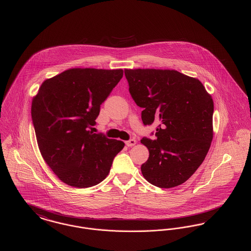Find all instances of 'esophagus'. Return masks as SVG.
Listing matches in <instances>:
<instances>
[{
    "label": "esophagus",
    "instance_id": "esophagus-1",
    "mask_svg": "<svg viewBox=\"0 0 251 251\" xmlns=\"http://www.w3.org/2000/svg\"><path fill=\"white\" fill-rule=\"evenodd\" d=\"M136 143H137V142H136L135 139H130V140H128V141L126 142V145L127 147H132V146H135Z\"/></svg>",
    "mask_w": 251,
    "mask_h": 251
}]
</instances>
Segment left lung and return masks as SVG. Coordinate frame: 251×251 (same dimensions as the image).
Here are the masks:
<instances>
[{"instance_id": "obj_1", "label": "left lung", "mask_w": 251, "mask_h": 251, "mask_svg": "<svg viewBox=\"0 0 251 251\" xmlns=\"http://www.w3.org/2000/svg\"><path fill=\"white\" fill-rule=\"evenodd\" d=\"M129 93L143 108L145 126L158 125L154 140L142 138L149 158L144 178L161 187L178 186L204 161L214 136V101L197 79L173 70H125Z\"/></svg>"}]
</instances>
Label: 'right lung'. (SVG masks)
Returning <instances> with one entry per match:
<instances>
[{"label": "right lung", "instance_id": "right-lung-1", "mask_svg": "<svg viewBox=\"0 0 251 251\" xmlns=\"http://www.w3.org/2000/svg\"><path fill=\"white\" fill-rule=\"evenodd\" d=\"M123 74L121 69L67 70L46 79L33 99L40 153L55 175L71 186L85 188L102 181L125 147L123 141L92 131L101 103Z\"/></svg>", "mask_w": 251, "mask_h": 251}]
</instances>
